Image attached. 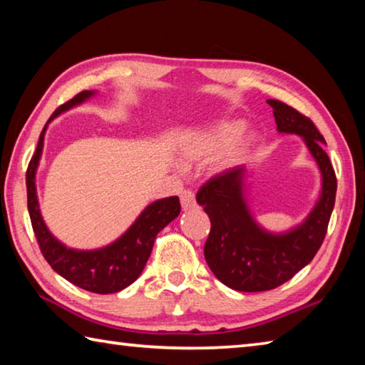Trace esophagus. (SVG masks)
I'll return each mask as SVG.
<instances>
[{
    "label": "esophagus",
    "instance_id": "esophagus-1",
    "mask_svg": "<svg viewBox=\"0 0 365 365\" xmlns=\"http://www.w3.org/2000/svg\"><path fill=\"white\" fill-rule=\"evenodd\" d=\"M195 205H197V202H195V195H194L192 190H189V189L182 190V192H181V207H182L184 212L195 208Z\"/></svg>",
    "mask_w": 365,
    "mask_h": 365
}]
</instances>
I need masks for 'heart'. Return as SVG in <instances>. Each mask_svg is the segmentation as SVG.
Masks as SVG:
<instances>
[{
    "label": "heart",
    "mask_w": 365,
    "mask_h": 365,
    "mask_svg": "<svg viewBox=\"0 0 365 365\" xmlns=\"http://www.w3.org/2000/svg\"><path fill=\"white\" fill-rule=\"evenodd\" d=\"M240 121H220V123L210 126L208 130L199 134L197 138H192L186 144H182V162L186 165L199 162L202 158L213 155L215 152H218L221 147L226 145L216 166L220 170H227L231 166H235L248 155V152L257 143V133L252 130H242L240 132Z\"/></svg>",
    "instance_id": "obj_1"
}]
</instances>
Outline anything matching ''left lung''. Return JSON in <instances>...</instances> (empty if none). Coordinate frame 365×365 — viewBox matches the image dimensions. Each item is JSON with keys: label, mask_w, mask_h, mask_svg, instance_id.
<instances>
[{"label": "left lung", "mask_w": 365, "mask_h": 365, "mask_svg": "<svg viewBox=\"0 0 365 365\" xmlns=\"http://www.w3.org/2000/svg\"><path fill=\"white\" fill-rule=\"evenodd\" d=\"M267 104L279 133L298 134L304 140L321 170L322 187L302 225L285 232H269L258 225L247 203L244 166L222 171L203 184L197 203L212 222L203 253L218 280L237 292L272 290L311 263L327 234L335 205L336 176L324 150L322 134L293 107L276 99H267Z\"/></svg>", "instance_id": "left-lung-1"}]
</instances>
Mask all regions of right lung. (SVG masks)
<instances>
[{"label": "right lung", "mask_w": 365, "mask_h": 365, "mask_svg": "<svg viewBox=\"0 0 365 365\" xmlns=\"http://www.w3.org/2000/svg\"><path fill=\"white\" fill-rule=\"evenodd\" d=\"M94 94L96 91H81L76 94L73 99L57 108L49 117L48 123L44 125L40 139H38L36 150L27 168V205L38 245H40L43 257L49 266L59 276L80 287V289L106 295V293H117L126 289L140 276L147 259L150 257L157 234L173 220L178 218L179 212H181V203H179L176 195L152 202L149 207L144 208V212L138 216L136 221L123 235H120L117 240L107 247L96 248V250L68 248L49 232L40 212L35 182L36 170L43 153L44 133L48 130L51 120L59 117L68 108L83 104Z\"/></svg>", "instance_id": "add662e5"}]
</instances>
